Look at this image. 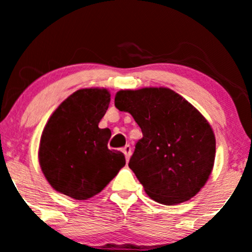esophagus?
<instances>
[{"mask_svg":"<svg viewBox=\"0 0 252 252\" xmlns=\"http://www.w3.org/2000/svg\"><path fill=\"white\" fill-rule=\"evenodd\" d=\"M122 152L124 153V155H126V161H129V158H130V155H131V147H130L129 144H126V146L124 147V148L122 149Z\"/></svg>","mask_w":252,"mask_h":252,"instance_id":"34e87169","label":"esophagus"}]
</instances>
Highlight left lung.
<instances>
[{
    "instance_id": "left-lung-1",
    "label": "left lung",
    "mask_w": 252,
    "mask_h": 252,
    "mask_svg": "<svg viewBox=\"0 0 252 252\" xmlns=\"http://www.w3.org/2000/svg\"><path fill=\"white\" fill-rule=\"evenodd\" d=\"M115 106L142 130L129 167L147 194L164 205L193 198L215 163L216 138L205 117L167 88L121 90Z\"/></svg>"
}]
</instances>
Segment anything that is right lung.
Instances as JSON below:
<instances>
[{
  "label": "right lung",
  "instance_id": "1",
  "mask_svg": "<svg viewBox=\"0 0 252 252\" xmlns=\"http://www.w3.org/2000/svg\"><path fill=\"white\" fill-rule=\"evenodd\" d=\"M110 104L106 89H82L58 106L43 129L41 170L58 192L76 200L98 194L126 164L123 153L110 150V129L98 128Z\"/></svg>",
  "mask_w": 252,
  "mask_h": 252
}]
</instances>
